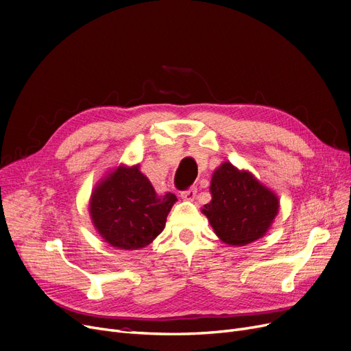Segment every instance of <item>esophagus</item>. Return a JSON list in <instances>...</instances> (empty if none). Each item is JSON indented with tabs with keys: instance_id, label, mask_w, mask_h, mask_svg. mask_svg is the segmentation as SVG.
<instances>
[{
	"instance_id": "34e87169",
	"label": "esophagus",
	"mask_w": 351,
	"mask_h": 351,
	"mask_svg": "<svg viewBox=\"0 0 351 351\" xmlns=\"http://www.w3.org/2000/svg\"><path fill=\"white\" fill-rule=\"evenodd\" d=\"M196 192H197L196 188H189V189L182 192L180 196H182V199H184V201H193L195 196H196Z\"/></svg>"
}]
</instances>
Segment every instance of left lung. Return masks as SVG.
<instances>
[{
  "mask_svg": "<svg viewBox=\"0 0 351 351\" xmlns=\"http://www.w3.org/2000/svg\"><path fill=\"white\" fill-rule=\"evenodd\" d=\"M212 201L204 205L213 232L228 245L243 247L267 234L280 201L251 172L223 162L210 180Z\"/></svg>",
  "mask_w": 351,
  "mask_h": 351,
  "instance_id": "obj_1",
  "label": "left lung"
}]
</instances>
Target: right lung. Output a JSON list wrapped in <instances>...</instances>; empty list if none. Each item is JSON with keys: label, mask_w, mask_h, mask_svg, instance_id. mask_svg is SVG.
<instances>
[{"label": "right lung", "mask_w": 351, "mask_h": 351, "mask_svg": "<svg viewBox=\"0 0 351 351\" xmlns=\"http://www.w3.org/2000/svg\"><path fill=\"white\" fill-rule=\"evenodd\" d=\"M176 196L158 195L139 165L123 166L106 176L90 197V217L100 237L120 250H139L165 228Z\"/></svg>", "instance_id": "obj_1"}]
</instances>
